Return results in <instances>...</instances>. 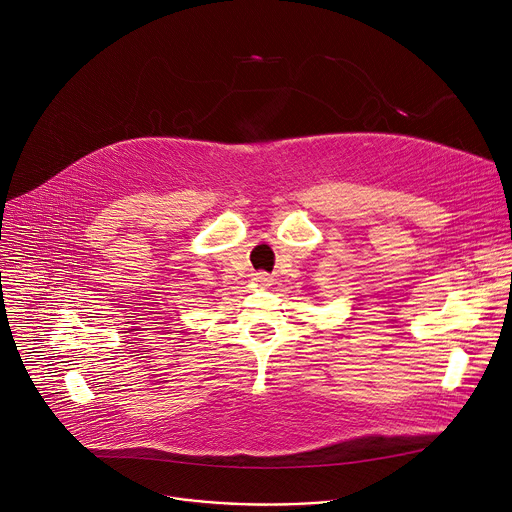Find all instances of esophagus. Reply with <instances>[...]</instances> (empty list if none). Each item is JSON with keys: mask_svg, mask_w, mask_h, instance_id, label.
I'll list each match as a JSON object with an SVG mask.
<instances>
[{"mask_svg": "<svg viewBox=\"0 0 512 512\" xmlns=\"http://www.w3.org/2000/svg\"><path fill=\"white\" fill-rule=\"evenodd\" d=\"M259 285H271V275L269 273H265V271H259V273H255V277H253Z\"/></svg>", "mask_w": 512, "mask_h": 512, "instance_id": "1", "label": "esophagus"}]
</instances>
